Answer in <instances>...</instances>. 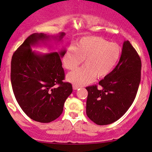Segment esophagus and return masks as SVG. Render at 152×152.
<instances>
[{"mask_svg":"<svg viewBox=\"0 0 152 152\" xmlns=\"http://www.w3.org/2000/svg\"><path fill=\"white\" fill-rule=\"evenodd\" d=\"M80 88V87L78 85H73V89L74 90H77L78 89H79Z\"/></svg>","mask_w":152,"mask_h":152,"instance_id":"34e87169","label":"esophagus"}]
</instances>
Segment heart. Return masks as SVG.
<instances>
[{
    "instance_id": "obj_1",
    "label": "heart",
    "mask_w": 152,
    "mask_h": 152,
    "mask_svg": "<svg viewBox=\"0 0 152 152\" xmlns=\"http://www.w3.org/2000/svg\"><path fill=\"white\" fill-rule=\"evenodd\" d=\"M121 53V47L116 43L99 37H82L63 54V64L69 70L76 69L85 58V65L67 74V80L84 85L91 83L96 76H108L117 65Z\"/></svg>"
}]
</instances>
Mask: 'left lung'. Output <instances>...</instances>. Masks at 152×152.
I'll return each mask as SVG.
<instances>
[{
  "mask_svg": "<svg viewBox=\"0 0 152 152\" xmlns=\"http://www.w3.org/2000/svg\"><path fill=\"white\" fill-rule=\"evenodd\" d=\"M141 71V58L130 42L125 41L118 64L99 81V87L97 85L86 87L88 117L99 126L110 124L121 118L137 96Z\"/></svg>",
  "mask_w": 152,
  "mask_h": 152,
  "instance_id": "obj_1",
  "label": "left lung"
}]
</instances>
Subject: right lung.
Returning a JSON list of instances; mask_svg holds the SVG:
<instances>
[{
  "mask_svg": "<svg viewBox=\"0 0 152 152\" xmlns=\"http://www.w3.org/2000/svg\"><path fill=\"white\" fill-rule=\"evenodd\" d=\"M64 33L57 36L61 40ZM56 38V37H55ZM44 33H33L14 52L11 62V82L13 94L22 110L34 121L49 123L61 115L72 85L64 83L65 72L60 53L39 54L31 46L48 40Z\"/></svg>",
  "mask_w": 152,
  "mask_h": 152,
  "instance_id": "add662e5",
  "label": "right lung"
}]
</instances>
